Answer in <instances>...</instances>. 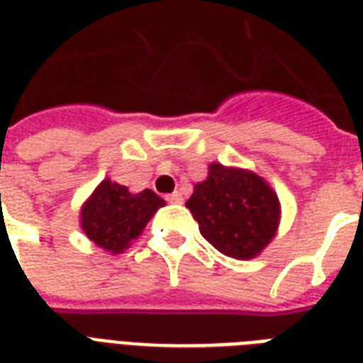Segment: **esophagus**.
Instances as JSON below:
<instances>
[{
  "label": "esophagus",
  "mask_w": 363,
  "mask_h": 363,
  "mask_svg": "<svg viewBox=\"0 0 363 363\" xmlns=\"http://www.w3.org/2000/svg\"><path fill=\"white\" fill-rule=\"evenodd\" d=\"M167 201H169V203H182V196L179 192H173V194H169V196H167Z\"/></svg>",
  "instance_id": "34e87169"
}]
</instances>
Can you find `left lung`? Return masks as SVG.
I'll return each mask as SVG.
<instances>
[{
  "mask_svg": "<svg viewBox=\"0 0 363 363\" xmlns=\"http://www.w3.org/2000/svg\"><path fill=\"white\" fill-rule=\"evenodd\" d=\"M199 232L222 254L254 258L273 239L281 205L264 179L250 171L213 164L207 181L186 201Z\"/></svg>",
  "mask_w": 363,
  "mask_h": 363,
  "instance_id": "obj_1",
  "label": "left lung"
}]
</instances>
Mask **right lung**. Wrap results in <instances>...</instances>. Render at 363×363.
Masks as SVG:
<instances>
[{"mask_svg": "<svg viewBox=\"0 0 363 363\" xmlns=\"http://www.w3.org/2000/svg\"><path fill=\"white\" fill-rule=\"evenodd\" d=\"M164 205V199L152 190L130 194L125 186L105 179L82 207L81 226L98 247L122 252Z\"/></svg>", "mask_w": 363, "mask_h": 363, "instance_id": "obj_1", "label": "right lung"}]
</instances>
